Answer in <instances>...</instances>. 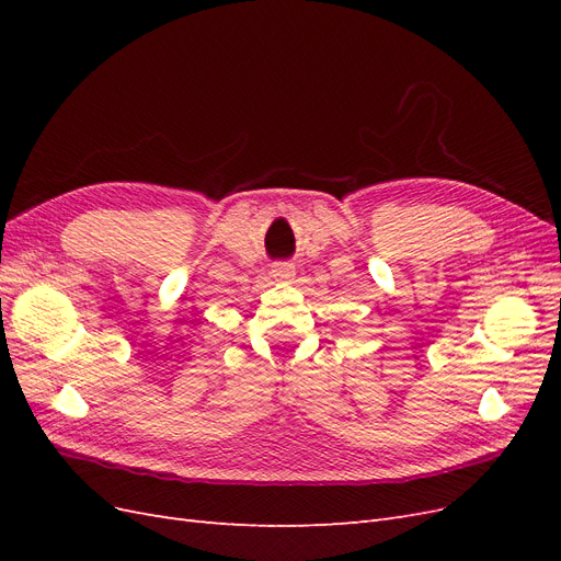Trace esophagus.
<instances>
[{"instance_id":"1","label":"esophagus","mask_w":561,"mask_h":561,"mask_svg":"<svg viewBox=\"0 0 561 561\" xmlns=\"http://www.w3.org/2000/svg\"><path fill=\"white\" fill-rule=\"evenodd\" d=\"M271 276L278 280H290L295 276V266L290 262H274L271 264Z\"/></svg>"}]
</instances>
